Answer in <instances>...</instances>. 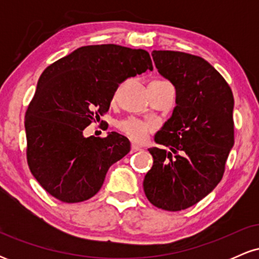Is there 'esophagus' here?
<instances>
[{
	"mask_svg": "<svg viewBox=\"0 0 259 259\" xmlns=\"http://www.w3.org/2000/svg\"><path fill=\"white\" fill-rule=\"evenodd\" d=\"M140 150H141V147L138 146V145H135V144L132 145V153L138 152V151H140Z\"/></svg>",
	"mask_w": 259,
	"mask_h": 259,
	"instance_id": "esophagus-1",
	"label": "esophagus"
}]
</instances>
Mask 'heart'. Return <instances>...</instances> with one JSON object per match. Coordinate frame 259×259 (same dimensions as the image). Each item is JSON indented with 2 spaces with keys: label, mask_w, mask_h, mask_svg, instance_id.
Here are the masks:
<instances>
[{
  "label": "heart",
  "mask_w": 259,
  "mask_h": 259,
  "mask_svg": "<svg viewBox=\"0 0 259 259\" xmlns=\"http://www.w3.org/2000/svg\"><path fill=\"white\" fill-rule=\"evenodd\" d=\"M118 127L124 135L132 139L133 141L141 142L146 139L147 134L153 130V124L150 121L140 120L138 118H127L125 120H121L118 124Z\"/></svg>",
  "instance_id": "obj_1"
}]
</instances>
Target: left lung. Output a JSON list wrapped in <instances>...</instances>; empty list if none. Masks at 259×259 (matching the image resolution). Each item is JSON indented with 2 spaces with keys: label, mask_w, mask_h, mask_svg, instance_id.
<instances>
[{
  "label": "left lung",
  "mask_w": 259,
  "mask_h": 259,
  "mask_svg": "<svg viewBox=\"0 0 259 259\" xmlns=\"http://www.w3.org/2000/svg\"><path fill=\"white\" fill-rule=\"evenodd\" d=\"M152 58L174 85L177 106L154 136L163 147L148 150L153 165L144 191L153 206L177 212L200 202L222 180L234 146V96L214 67L198 56L153 51Z\"/></svg>",
  "instance_id": "1"
}]
</instances>
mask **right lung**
Returning a JSON list of instances; mask_svg holds the SVG:
<instances>
[{
	"mask_svg": "<svg viewBox=\"0 0 259 259\" xmlns=\"http://www.w3.org/2000/svg\"><path fill=\"white\" fill-rule=\"evenodd\" d=\"M147 69V51L108 44L80 47L44 70L24 124L28 165L50 195L76 203L100 191L130 142L115 132L103 139L82 132L108 112L119 84Z\"/></svg>",
	"mask_w": 259,
	"mask_h": 259,
	"instance_id": "right-lung-1",
	"label": "right lung"
}]
</instances>
